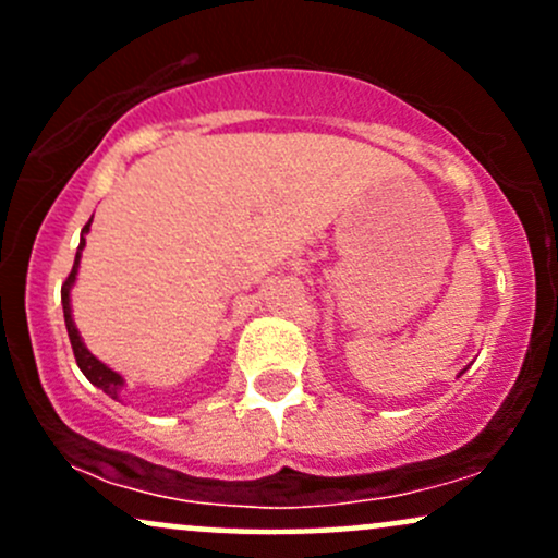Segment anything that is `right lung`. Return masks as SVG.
Listing matches in <instances>:
<instances>
[{
    "label": "right lung",
    "mask_w": 558,
    "mask_h": 558,
    "mask_svg": "<svg viewBox=\"0 0 558 558\" xmlns=\"http://www.w3.org/2000/svg\"><path fill=\"white\" fill-rule=\"evenodd\" d=\"M88 228H92V220L86 222L81 230V243H78V252H75V262H73V270H70L68 280L62 283V312H65V328H68V336H70V345H73V354H75V362H78L81 373L88 377V383H94L96 388L105 390L107 396L114 401H120V393H123V375L114 373V369L107 367L105 362H99L92 351L86 349V343H83L78 328H75L73 323V306H70V291H73L75 286V275H78V265H81V252L83 246H86V233Z\"/></svg>",
    "instance_id": "right-lung-1"
}]
</instances>
